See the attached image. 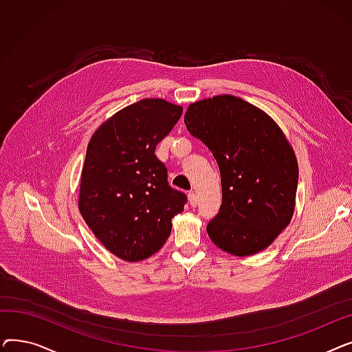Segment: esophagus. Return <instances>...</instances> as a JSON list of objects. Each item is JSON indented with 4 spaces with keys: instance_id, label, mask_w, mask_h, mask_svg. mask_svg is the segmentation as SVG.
Instances as JSON below:
<instances>
[{
    "instance_id": "1",
    "label": "esophagus",
    "mask_w": 352,
    "mask_h": 352,
    "mask_svg": "<svg viewBox=\"0 0 352 352\" xmlns=\"http://www.w3.org/2000/svg\"><path fill=\"white\" fill-rule=\"evenodd\" d=\"M188 202H190L191 207H197L198 199H197V195H195L194 191H190V192H188Z\"/></svg>"
}]
</instances>
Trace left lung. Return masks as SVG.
<instances>
[{
	"label": "left lung",
	"instance_id": "obj_1",
	"mask_svg": "<svg viewBox=\"0 0 352 352\" xmlns=\"http://www.w3.org/2000/svg\"><path fill=\"white\" fill-rule=\"evenodd\" d=\"M184 122L217 160L223 204L207 226L211 241L235 256L268 248L291 223L298 162L280 125L234 96L190 104Z\"/></svg>",
	"mask_w": 352,
	"mask_h": 352
}]
</instances>
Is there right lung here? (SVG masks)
<instances>
[{"mask_svg": "<svg viewBox=\"0 0 352 352\" xmlns=\"http://www.w3.org/2000/svg\"><path fill=\"white\" fill-rule=\"evenodd\" d=\"M182 107L145 98L104 121L92 134L81 173L78 208L98 241L128 263L155 254L187 197L173 190L155 146Z\"/></svg>", "mask_w": 352, "mask_h": 352, "instance_id": "1", "label": "right lung"}]
</instances>
